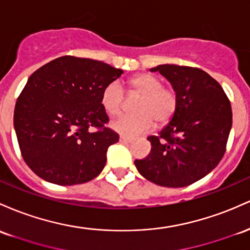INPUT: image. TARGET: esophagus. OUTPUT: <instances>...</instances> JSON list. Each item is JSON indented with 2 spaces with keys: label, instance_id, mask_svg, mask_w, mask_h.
<instances>
[{
  "label": "esophagus",
  "instance_id": "esophagus-1",
  "mask_svg": "<svg viewBox=\"0 0 250 250\" xmlns=\"http://www.w3.org/2000/svg\"><path fill=\"white\" fill-rule=\"evenodd\" d=\"M131 141H133V138H129V136H120V142H122V144H129Z\"/></svg>",
  "mask_w": 250,
  "mask_h": 250
}]
</instances>
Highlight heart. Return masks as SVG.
<instances>
[{
  "mask_svg": "<svg viewBox=\"0 0 250 250\" xmlns=\"http://www.w3.org/2000/svg\"><path fill=\"white\" fill-rule=\"evenodd\" d=\"M128 91L136 92L140 98L133 106L134 114L123 115L112 122V128L122 135L133 136L152 129L156 122L163 127L172 121L179 105L178 94L172 87L163 86V82L150 73H139L128 81ZM123 90L117 83H109L101 94V104L109 116L120 115L123 106Z\"/></svg>",
  "mask_w": 250,
  "mask_h": 250,
  "instance_id": "b5f03b06",
  "label": "heart"
}]
</instances>
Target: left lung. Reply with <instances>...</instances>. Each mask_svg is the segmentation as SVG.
Segmentation results:
<instances>
[{
    "label": "left lung",
    "mask_w": 250,
    "mask_h": 250,
    "mask_svg": "<svg viewBox=\"0 0 250 250\" xmlns=\"http://www.w3.org/2000/svg\"><path fill=\"white\" fill-rule=\"evenodd\" d=\"M177 91L171 122L149 136L150 153L135 166L142 177L166 188H184L209 174L223 158L232 125L230 101L217 81L197 67L165 64L150 68Z\"/></svg>",
    "instance_id": "left-lung-1"
}]
</instances>
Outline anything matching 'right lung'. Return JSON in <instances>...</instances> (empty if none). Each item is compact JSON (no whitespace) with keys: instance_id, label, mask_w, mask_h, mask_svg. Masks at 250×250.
Masks as SVG:
<instances>
[{"instance_id":"1","label":"right lung","mask_w":250,"mask_h":250,"mask_svg":"<svg viewBox=\"0 0 250 250\" xmlns=\"http://www.w3.org/2000/svg\"><path fill=\"white\" fill-rule=\"evenodd\" d=\"M122 73L103 62L64 56L29 77L16 101L14 128L23 160L41 179L76 185L102 172L120 136L105 127L101 94Z\"/></svg>"}]
</instances>
